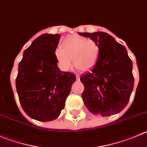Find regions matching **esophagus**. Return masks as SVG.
Masks as SVG:
<instances>
[{
	"label": "esophagus",
	"mask_w": 147,
	"mask_h": 147,
	"mask_svg": "<svg viewBox=\"0 0 147 147\" xmlns=\"http://www.w3.org/2000/svg\"><path fill=\"white\" fill-rule=\"evenodd\" d=\"M76 79L78 80H80V75H76Z\"/></svg>",
	"instance_id": "34e87169"
}]
</instances>
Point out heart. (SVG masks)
<instances>
[{"instance_id":"b5f03b06","label":"heart","mask_w":147,"mask_h":147,"mask_svg":"<svg viewBox=\"0 0 147 147\" xmlns=\"http://www.w3.org/2000/svg\"><path fill=\"white\" fill-rule=\"evenodd\" d=\"M100 54L98 44L92 39L72 36L66 39L63 47L55 50V56L60 68L68 70L72 65L82 71L89 70L96 64Z\"/></svg>"}]
</instances>
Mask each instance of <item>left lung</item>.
<instances>
[{"mask_svg":"<svg viewBox=\"0 0 147 147\" xmlns=\"http://www.w3.org/2000/svg\"><path fill=\"white\" fill-rule=\"evenodd\" d=\"M98 44L100 54L91 72L83 74L82 98L94 115L109 116L121 111L134 86L133 63L125 46L105 32L79 33Z\"/></svg>","mask_w":147,"mask_h":147,"instance_id":"1","label":"left lung"}]
</instances>
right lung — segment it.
I'll use <instances>...</instances> for the list:
<instances>
[{"instance_id":"1","label":"right lung","mask_w":147,"mask_h":147,"mask_svg":"<svg viewBox=\"0 0 147 147\" xmlns=\"http://www.w3.org/2000/svg\"><path fill=\"white\" fill-rule=\"evenodd\" d=\"M60 38L59 34L39 36L24 51L18 67L16 88L20 105L28 116L39 121L59 117L76 80L75 74L57 66L55 50Z\"/></svg>"}]
</instances>
